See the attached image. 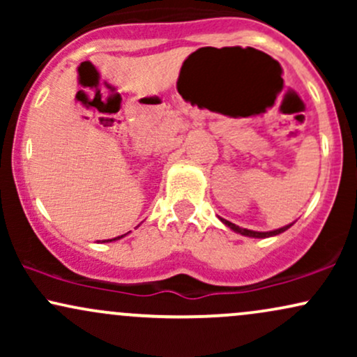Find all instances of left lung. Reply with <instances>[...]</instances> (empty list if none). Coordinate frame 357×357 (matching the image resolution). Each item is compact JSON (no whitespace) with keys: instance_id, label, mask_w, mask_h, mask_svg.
<instances>
[{"instance_id":"left-lung-1","label":"left lung","mask_w":357,"mask_h":357,"mask_svg":"<svg viewBox=\"0 0 357 357\" xmlns=\"http://www.w3.org/2000/svg\"><path fill=\"white\" fill-rule=\"evenodd\" d=\"M220 220L223 221V223L227 225V227L230 228V230L236 231V233H240V235L252 236V238H268V236L280 235V233H284L285 230H289V228L292 227V223H290V225H287V227H282V228H278V230H273V231H253V230H247V228H240V227H236L235 223H231V221H228V220H223V218H220Z\"/></svg>"}]
</instances>
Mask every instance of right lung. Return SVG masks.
Listing matches in <instances>:
<instances>
[{
  "instance_id": "obj_1",
  "label": "right lung",
  "mask_w": 357,
  "mask_h": 357,
  "mask_svg": "<svg viewBox=\"0 0 357 357\" xmlns=\"http://www.w3.org/2000/svg\"><path fill=\"white\" fill-rule=\"evenodd\" d=\"M122 236H124V235H121V236H116V238H112V240H102V243H107V241H114V240H119V238H122Z\"/></svg>"
}]
</instances>
